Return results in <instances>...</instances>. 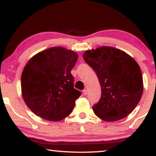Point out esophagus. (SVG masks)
Returning <instances> with one entry per match:
<instances>
[{
    "instance_id": "esophagus-1",
    "label": "esophagus",
    "mask_w": 156,
    "mask_h": 156,
    "mask_svg": "<svg viewBox=\"0 0 156 156\" xmlns=\"http://www.w3.org/2000/svg\"><path fill=\"white\" fill-rule=\"evenodd\" d=\"M83 95H87V90L86 89L83 90Z\"/></svg>"
}]
</instances>
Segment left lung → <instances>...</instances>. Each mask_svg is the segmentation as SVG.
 Wrapping results in <instances>:
<instances>
[{"mask_svg": "<svg viewBox=\"0 0 156 156\" xmlns=\"http://www.w3.org/2000/svg\"><path fill=\"white\" fill-rule=\"evenodd\" d=\"M83 58L99 79L102 95L93 107L95 115L106 122L127 117L136 107L144 90L141 70L126 52L112 47L85 51Z\"/></svg>", "mask_w": 156, "mask_h": 156, "instance_id": "left-lung-1", "label": "left lung"}]
</instances>
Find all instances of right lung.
Returning a JSON list of instances; mask_svg holds the SVG:
<instances>
[{
  "label": "right lung",
  "instance_id": "right-lung-1",
  "mask_svg": "<svg viewBox=\"0 0 156 156\" xmlns=\"http://www.w3.org/2000/svg\"><path fill=\"white\" fill-rule=\"evenodd\" d=\"M78 57L72 50L54 47L28 61L22 73L21 91L34 114L48 121L58 122L71 113L81 94L74 88L71 73Z\"/></svg>",
  "mask_w": 156,
  "mask_h": 156
}]
</instances>
